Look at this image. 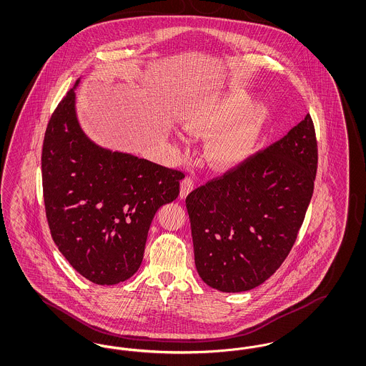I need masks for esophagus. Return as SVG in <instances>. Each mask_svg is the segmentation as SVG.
Here are the masks:
<instances>
[{"label":"esophagus","mask_w":366,"mask_h":366,"mask_svg":"<svg viewBox=\"0 0 366 366\" xmlns=\"http://www.w3.org/2000/svg\"><path fill=\"white\" fill-rule=\"evenodd\" d=\"M193 187H194V182H193V179H192L191 177L184 178V179L181 181V191H179L181 199H185V197L191 193Z\"/></svg>","instance_id":"obj_1"}]
</instances>
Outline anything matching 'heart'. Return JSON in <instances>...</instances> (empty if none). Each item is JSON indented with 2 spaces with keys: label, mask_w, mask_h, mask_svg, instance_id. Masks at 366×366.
<instances>
[{
  "label": "heart",
  "mask_w": 366,
  "mask_h": 366,
  "mask_svg": "<svg viewBox=\"0 0 366 366\" xmlns=\"http://www.w3.org/2000/svg\"><path fill=\"white\" fill-rule=\"evenodd\" d=\"M252 100L251 92L232 87L182 112L181 124L192 136L206 137L217 132L204 147L211 164L232 167L254 152L269 115V105L263 100Z\"/></svg>",
  "instance_id": "1"
}]
</instances>
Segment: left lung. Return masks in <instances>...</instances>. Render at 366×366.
I'll return each mask as SVG.
<instances>
[{
	"instance_id": "1",
	"label": "left lung",
	"mask_w": 366,
	"mask_h": 366,
	"mask_svg": "<svg viewBox=\"0 0 366 366\" xmlns=\"http://www.w3.org/2000/svg\"><path fill=\"white\" fill-rule=\"evenodd\" d=\"M312 117L269 148L187 196L194 264L221 292L249 291L288 257L317 173Z\"/></svg>"
}]
</instances>
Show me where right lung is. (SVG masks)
Instances as JSON below:
<instances>
[{
  "instance_id": "obj_1",
  "label": "right lung",
  "mask_w": 366,
  "mask_h": 366,
  "mask_svg": "<svg viewBox=\"0 0 366 366\" xmlns=\"http://www.w3.org/2000/svg\"><path fill=\"white\" fill-rule=\"evenodd\" d=\"M78 84L46 127L45 211L53 242L71 266L94 284L114 285L139 270L151 222L178 197L185 175L89 139L75 109Z\"/></svg>"
}]
</instances>
